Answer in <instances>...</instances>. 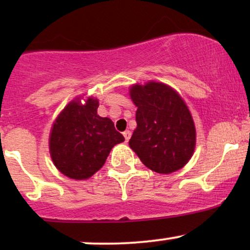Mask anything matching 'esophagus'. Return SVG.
Here are the masks:
<instances>
[{
  "instance_id": "1",
  "label": "esophagus",
  "mask_w": 250,
  "mask_h": 250,
  "mask_svg": "<svg viewBox=\"0 0 250 250\" xmlns=\"http://www.w3.org/2000/svg\"><path fill=\"white\" fill-rule=\"evenodd\" d=\"M123 136H125V142H128L129 139H130V136H131V133H130V131H129V130H125V133H123Z\"/></svg>"
}]
</instances>
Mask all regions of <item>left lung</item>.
<instances>
[{"mask_svg":"<svg viewBox=\"0 0 250 250\" xmlns=\"http://www.w3.org/2000/svg\"><path fill=\"white\" fill-rule=\"evenodd\" d=\"M137 107L136 123L129 146L146 167L170 174L187 165L196 145V129L190 111L175 89L149 81L129 89Z\"/></svg>","mask_w":250,"mask_h":250,"instance_id":"obj_1","label":"left lung"}]
</instances>
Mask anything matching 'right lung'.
<instances>
[{"mask_svg":"<svg viewBox=\"0 0 250 250\" xmlns=\"http://www.w3.org/2000/svg\"><path fill=\"white\" fill-rule=\"evenodd\" d=\"M76 97L53 123L49 153L55 167L73 180H87L104 165L114 146L125 137L108 117L97 115L99 100Z\"/></svg>","mask_w":250,"mask_h":250,"instance_id":"add662e5","label":"right lung"}]
</instances>
